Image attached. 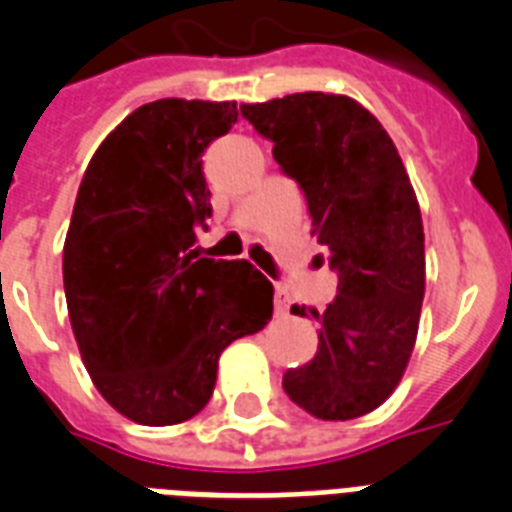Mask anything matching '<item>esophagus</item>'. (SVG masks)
<instances>
[{
  "mask_svg": "<svg viewBox=\"0 0 512 512\" xmlns=\"http://www.w3.org/2000/svg\"><path fill=\"white\" fill-rule=\"evenodd\" d=\"M286 310H289V294H286L284 289L278 286V289H276V313L284 315Z\"/></svg>",
  "mask_w": 512,
  "mask_h": 512,
  "instance_id": "34e87169",
  "label": "esophagus"
}]
</instances>
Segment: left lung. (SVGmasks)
I'll return each instance as SVG.
<instances>
[{
  "label": "left lung",
  "instance_id": "left-lung-1",
  "mask_svg": "<svg viewBox=\"0 0 512 512\" xmlns=\"http://www.w3.org/2000/svg\"><path fill=\"white\" fill-rule=\"evenodd\" d=\"M242 115L305 191L313 234L339 273L334 302L310 310L318 352L284 373V392L321 421H352L389 400L418 336L426 252L413 184L384 126L344 94H289L242 105Z\"/></svg>",
  "mask_w": 512,
  "mask_h": 512
}]
</instances>
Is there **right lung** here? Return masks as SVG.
Instances as JSON below:
<instances>
[{"label": "right lung", "instance_id": "right-lung-1", "mask_svg": "<svg viewBox=\"0 0 512 512\" xmlns=\"http://www.w3.org/2000/svg\"><path fill=\"white\" fill-rule=\"evenodd\" d=\"M236 118V102L141 105L78 186L62 247L70 326L99 394L141 426L194 418L220 352L273 315V284L255 265L191 249L213 215L202 152Z\"/></svg>", "mask_w": 512, "mask_h": 512}]
</instances>
